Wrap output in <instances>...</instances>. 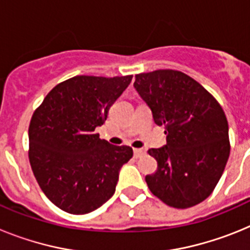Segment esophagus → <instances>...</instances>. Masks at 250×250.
Here are the masks:
<instances>
[{"mask_svg": "<svg viewBox=\"0 0 250 250\" xmlns=\"http://www.w3.org/2000/svg\"><path fill=\"white\" fill-rule=\"evenodd\" d=\"M145 154V150L144 149H134V156L135 158H140Z\"/></svg>", "mask_w": 250, "mask_h": 250, "instance_id": "1", "label": "esophagus"}]
</instances>
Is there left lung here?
Masks as SVG:
<instances>
[{"instance_id": "8db88e82", "label": "left lung", "mask_w": 250, "mask_h": 250, "mask_svg": "<svg viewBox=\"0 0 250 250\" xmlns=\"http://www.w3.org/2000/svg\"><path fill=\"white\" fill-rule=\"evenodd\" d=\"M134 87L167 134L165 146L147 151L158 161L155 174L145 176L150 191L178 209L199 204L213 193L230 152L222 106L176 70L135 75Z\"/></svg>"}]
</instances>
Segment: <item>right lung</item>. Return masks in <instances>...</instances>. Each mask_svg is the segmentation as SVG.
<instances>
[{"label":"right lung","mask_w":250,"mask_h":250,"mask_svg":"<svg viewBox=\"0 0 250 250\" xmlns=\"http://www.w3.org/2000/svg\"><path fill=\"white\" fill-rule=\"evenodd\" d=\"M132 75L75 76L51 90L28 127V159L41 190L61 210L87 214L114 195L130 146L101 140L95 131Z\"/></svg>","instance_id":"1"}]
</instances>
